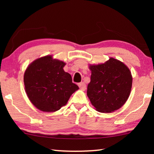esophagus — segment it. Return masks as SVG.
<instances>
[{
    "instance_id": "obj_1",
    "label": "esophagus",
    "mask_w": 154,
    "mask_h": 154,
    "mask_svg": "<svg viewBox=\"0 0 154 154\" xmlns=\"http://www.w3.org/2000/svg\"><path fill=\"white\" fill-rule=\"evenodd\" d=\"M78 85H79L80 89L82 90H85V88H86V85H85V83L84 82L79 83V84H78Z\"/></svg>"
}]
</instances>
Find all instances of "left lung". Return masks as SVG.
I'll list each match as a JSON object with an SVG mask.
<instances>
[{"mask_svg":"<svg viewBox=\"0 0 154 154\" xmlns=\"http://www.w3.org/2000/svg\"><path fill=\"white\" fill-rule=\"evenodd\" d=\"M87 95L96 111L111 113L123 106L131 92V72L123 62L110 58L105 63L90 64Z\"/></svg>","mask_w":154,"mask_h":154,"instance_id":"1","label":"left lung"}]
</instances>
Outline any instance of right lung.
Segmentation results:
<instances>
[{
	"label": "right lung",
	"instance_id": "1",
	"mask_svg": "<svg viewBox=\"0 0 154 154\" xmlns=\"http://www.w3.org/2000/svg\"><path fill=\"white\" fill-rule=\"evenodd\" d=\"M65 65L63 61L48 55L36 59L26 69V93L32 105L40 111L59 110L79 89L72 82L71 75L64 71Z\"/></svg>",
	"mask_w": 154,
	"mask_h": 154
}]
</instances>
